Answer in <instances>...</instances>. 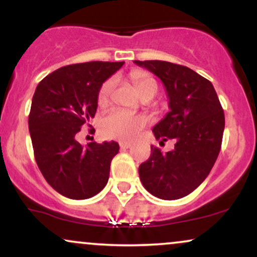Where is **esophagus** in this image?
<instances>
[{"instance_id": "obj_1", "label": "esophagus", "mask_w": 257, "mask_h": 257, "mask_svg": "<svg viewBox=\"0 0 257 257\" xmlns=\"http://www.w3.org/2000/svg\"><path fill=\"white\" fill-rule=\"evenodd\" d=\"M119 147H120V149H123V150L129 149V147H132V143H126V141H120Z\"/></svg>"}]
</instances>
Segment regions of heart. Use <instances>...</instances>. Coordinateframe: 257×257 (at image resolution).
<instances>
[{
	"label": "heart",
	"mask_w": 257,
	"mask_h": 257,
	"mask_svg": "<svg viewBox=\"0 0 257 257\" xmlns=\"http://www.w3.org/2000/svg\"><path fill=\"white\" fill-rule=\"evenodd\" d=\"M132 79L143 95L146 91H157V82L144 72H132ZM116 78L110 77L100 85L98 91V104L105 105L110 100L113 91ZM146 124V119L143 116L133 114L119 108H114L108 112L102 118L100 124V132L106 139H117V140H132L139 134V132Z\"/></svg>",
	"instance_id": "1"
}]
</instances>
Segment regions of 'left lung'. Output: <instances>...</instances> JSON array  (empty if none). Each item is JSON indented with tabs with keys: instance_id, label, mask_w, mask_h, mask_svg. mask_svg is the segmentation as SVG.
Returning a JSON list of instances; mask_svg holds the SVG:
<instances>
[{
	"instance_id": "left-lung-1",
	"label": "left lung",
	"mask_w": 257,
	"mask_h": 257,
	"mask_svg": "<svg viewBox=\"0 0 257 257\" xmlns=\"http://www.w3.org/2000/svg\"><path fill=\"white\" fill-rule=\"evenodd\" d=\"M161 78L170 111L153 126L157 140L174 139L169 152L151 146L139 167L144 187L161 199H179L204 181L216 162L225 129V114L210 81L182 65L162 60H135Z\"/></svg>"
}]
</instances>
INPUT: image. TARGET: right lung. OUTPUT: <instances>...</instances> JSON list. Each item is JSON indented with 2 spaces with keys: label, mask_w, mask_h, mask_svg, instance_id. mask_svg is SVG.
<instances>
[{
  "label": "right lung",
  "mask_w": 257,
  "mask_h": 257,
  "mask_svg": "<svg viewBox=\"0 0 257 257\" xmlns=\"http://www.w3.org/2000/svg\"><path fill=\"white\" fill-rule=\"evenodd\" d=\"M123 64L67 65L46 76L35 90L29 114L35 159L46 181L64 197L90 198L107 184L119 145L93 141L82 146L77 137L95 116L100 85Z\"/></svg>",
  "instance_id": "obj_1"
}]
</instances>
